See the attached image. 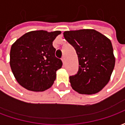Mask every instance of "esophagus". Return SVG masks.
<instances>
[{
  "instance_id": "34e87169",
  "label": "esophagus",
  "mask_w": 125,
  "mask_h": 125,
  "mask_svg": "<svg viewBox=\"0 0 125 125\" xmlns=\"http://www.w3.org/2000/svg\"><path fill=\"white\" fill-rule=\"evenodd\" d=\"M62 61L63 63L64 64V63H65V58H64V57H63L62 58Z\"/></svg>"
}]
</instances>
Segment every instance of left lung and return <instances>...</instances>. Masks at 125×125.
I'll return each mask as SVG.
<instances>
[{"mask_svg":"<svg viewBox=\"0 0 125 125\" xmlns=\"http://www.w3.org/2000/svg\"><path fill=\"white\" fill-rule=\"evenodd\" d=\"M63 36L78 57V71L70 76L72 88L82 94L100 92L110 80L115 64L110 39L94 29L65 31Z\"/></svg>","mask_w":125,"mask_h":125,"instance_id":"left-lung-1","label":"left lung"}]
</instances>
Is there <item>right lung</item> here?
<instances>
[{"label": "right lung", "mask_w": 125, "mask_h": 125, "mask_svg": "<svg viewBox=\"0 0 125 125\" xmlns=\"http://www.w3.org/2000/svg\"><path fill=\"white\" fill-rule=\"evenodd\" d=\"M61 31H30L12 44L10 65L18 83L26 89L43 92L52 86L62 62L55 55L53 41Z\"/></svg>", "instance_id": "1"}]
</instances>
